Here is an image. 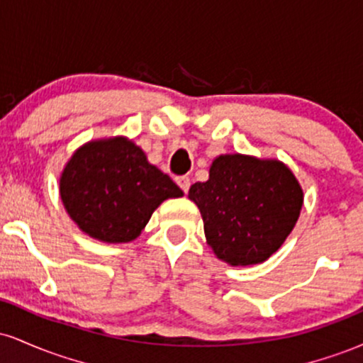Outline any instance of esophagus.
I'll list each match as a JSON object with an SVG mask.
<instances>
[{"instance_id":"1","label":"esophagus","mask_w":363,"mask_h":363,"mask_svg":"<svg viewBox=\"0 0 363 363\" xmlns=\"http://www.w3.org/2000/svg\"><path fill=\"white\" fill-rule=\"evenodd\" d=\"M176 182L179 184V187H181V189L187 194V191H189V186H191V179L187 176H181L176 179Z\"/></svg>"}]
</instances>
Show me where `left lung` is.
<instances>
[{
    "mask_svg": "<svg viewBox=\"0 0 363 363\" xmlns=\"http://www.w3.org/2000/svg\"><path fill=\"white\" fill-rule=\"evenodd\" d=\"M189 199L198 205L206 242L232 266L257 264L285 242L301 215L303 193L280 160L220 155L210 179L196 182Z\"/></svg>",
    "mask_w": 363,
    "mask_h": 363,
    "instance_id": "obj_1",
    "label": "left lung"
}]
</instances>
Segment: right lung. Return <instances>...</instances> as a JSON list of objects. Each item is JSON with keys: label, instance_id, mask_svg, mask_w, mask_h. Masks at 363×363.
Segmentation results:
<instances>
[{"label": "right lung", "instance_id": "add662e5", "mask_svg": "<svg viewBox=\"0 0 363 363\" xmlns=\"http://www.w3.org/2000/svg\"><path fill=\"white\" fill-rule=\"evenodd\" d=\"M68 215L86 235L109 244L131 242L150 216L182 191L148 164L143 150L124 136L89 141L69 158L60 177Z\"/></svg>", "mask_w": 363, "mask_h": 363}]
</instances>
